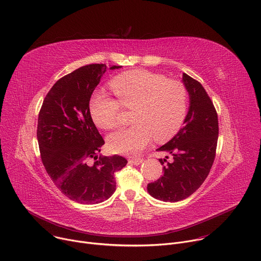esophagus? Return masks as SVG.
I'll return each mask as SVG.
<instances>
[{"instance_id":"1","label":"esophagus","mask_w":261,"mask_h":261,"mask_svg":"<svg viewBox=\"0 0 261 261\" xmlns=\"http://www.w3.org/2000/svg\"><path fill=\"white\" fill-rule=\"evenodd\" d=\"M142 162H143V159H138V158H132V159L128 160V163H129V164L136 165V166L140 165Z\"/></svg>"}]
</instances>
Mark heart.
<instances>
[{
	"label": "heart",
	"instance_id": "heart-1",
	"mask_svg": "<svg viewBox=\"0 0 261 261\" xmlns=\"http://www.w3.org/2000/svg\"><path fill=\"white\" fill-rule=\"evenodd\" d=\"M118 97L98 96L91 100L90 113L94 123L103 129L118 125L120 106L134 109V125L119 129L108 137V146L113 152L137 154L151 142L174 136L187 115L188 92L182 83L167 80L164 74L143 69L123 72L111 82Z\"/></svg>",
	"mask_w": 261,
	"mask_h": 261
}]
</instances>
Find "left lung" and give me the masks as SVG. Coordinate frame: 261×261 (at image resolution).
I'll list each match as a JSON object with an SVG mask.
<instances>
[{
  "label": "left lung",
  "instance_id": "1",
  "mask_svg": "<svg viewBox=\"0 0 261 261\" xmlns=\"http://www.w3.org/2000/svg\"><path fill=\"white\" fill-rule=\"evenodd\" d=\"M182 83L190 97L184 126L156 149L173 160L164 166L163 176L147 186L150 196L165 202L184 200L204 182L215 160L219 136L218 115L203 86L187 73L182 74ZM166 159L159 161L164 165Z\"/></svg>",
  "mask_w": 261,
  "mask_h": 261
}]
</instances>
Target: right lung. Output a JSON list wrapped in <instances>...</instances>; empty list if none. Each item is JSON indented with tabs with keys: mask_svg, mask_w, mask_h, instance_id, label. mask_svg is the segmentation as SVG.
Listing matches in <instances>:
<instances>
[{
	"mask_svg": "<svg viewBox=\"0 0 261 261\" xmlns=\"http://www.w3.org/2000/svg\"><path fill=\"white\" fill-rule=\"evenodd\" d=\"M122 66L89 64L57 81L38 116L37 140L47 174L60 191L77 203L96 204L116 190L114 173L127 161L101 156L105 141L90 114L91 95L107 69ZM96 162L91 164L90 160Z\"/></svg>",
	"mask_w": 261,
	"mask_h": 261,
	"instance_id": "obj_1",
	"label": "right lung"
}]
</instances>
